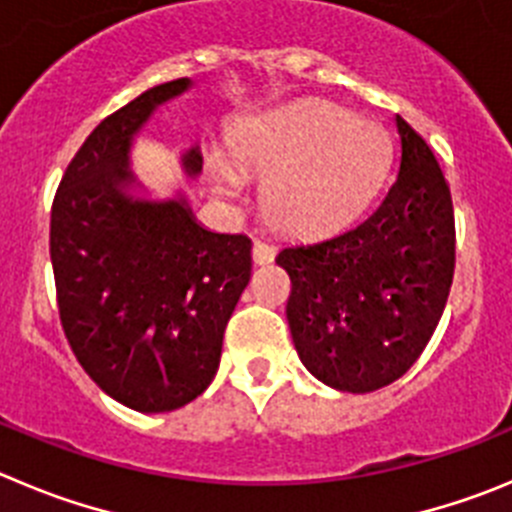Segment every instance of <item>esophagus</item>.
Segmentation results:
<instances>
[{"label":"esophagus","instance_id":"obj_1","mask_svg":"<svg viewBox=\"0 0 512 512\" xmlns=\"http://www.w3.org/2000/svg\"><path fill=\"white\" fill-rule=\"evenodd\" d=\"M275 245H270V242L265 240H255L252 242V260L257 262V265H265V262H272L275 260Z\"/></svg>","mask_w":512,"mask_h":512}]
</instances>
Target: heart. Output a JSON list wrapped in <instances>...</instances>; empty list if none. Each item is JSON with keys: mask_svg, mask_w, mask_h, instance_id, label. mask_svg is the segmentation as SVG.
Listing matches in <instances>:
<instances>
[{"mask_svg": "<svg viewBox=\"0 0 512 512\" xmlns=\"http://www.w3.org/2000/svg\"><path fill=\"white\" fill-rule=\"evenodd\" d=\"M245 169L275 171L267 209L290 232H326L371 202L391 161L381 126L358 121L326 100H303L247 123L234 138ZM224 191L237 189L232 169H219Z\"/></svg>", "mask_w": 512, "mask_h": 512, "instance_id": "heart-1", "label": "heart"}]
</instances>
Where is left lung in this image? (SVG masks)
<instances>
[{"label":"left lung","instance_id":"1","mask_svg":"<svg viewBox=\"0 0 512 512\" xmlns=\"http://www.w3.org/2000/svg\"><path fill=\"white\" fill-rule=\"evenodd\" d=\"M399 174L379 207L275 257L305 369L351 394L384 389L422 356L455 278V207L432 148L401 116Z\"/></svg>","mask_w":512,"mask_h":512}]
</instances>
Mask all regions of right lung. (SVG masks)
Segmentation results:
<instances>
[{
  "label": "right lung",
  "mask_w": 512,
  "mask_h": 512,
  "mask_svg": "<svg viewBox=\"0 0 512 512\" xmlns=\"http://www.w3.org/2000/svg\"><path fill=\"white\" fill-rule=\"evenodd\" d=\"M189 78L146 90L93 128L50 212L60 323L85 374L136 412L197 399L219 369L229 315L250 283L252 240L217 234L184 199L128 197L131 138ZM199 174L202 156H184Z\"/></svg>",
  "instance_id": "obj_1"
}]
</instances>
